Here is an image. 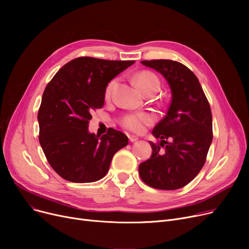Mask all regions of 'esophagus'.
<instances>
[{"label": "esophagus", "instance_id": "1", "mask_svg": "<svg viewBox=\"0 0 249 249\" xmlns=\"http://www.w3.org/2000/svg\"><path fill=\"white\" fill-rule=\"evenodd\" d=\"M138 140V137H136V136H134V135H130L129 136V141L130 142H135V141H137Z\"/></svg>", "mask_w": 249, "mask_h": 249}]
</instances>
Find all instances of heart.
Masks as SVG:
<instances>
[{
    "label": "heart",
    "mask_w": 249,
    "mask_h": 249,
    "mask_svg": "<svg viewBox=\"0 0 249 249\" xmlns=\"http://www.w3.org/2000/svg\"><path fill=\"white\" fill-rule=\"evenodd\" d=\"M137 86L143 93L146 94L150 90H158L160 89V83L159 77L153 72L148 71H141L137 72L134 76ZM116 86V80H112L105 89V98L109 99L112 95V91ZM154 122V117L147 112L131 113L123 116L120 120L121 125L129 131L135 133L142 132L145 126L151 125Z\"/></svg>",
    "instance_id": "1"
}]
</instances>
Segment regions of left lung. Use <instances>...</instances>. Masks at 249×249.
<instances>
[{
    "mask_svg": "<svg viewBox=\"0 0 249 249\" xmlns=\"http://www.w3.org/2000/svg\"><path fill=\"white\" fill-rule=\"evenodd\" d=\"M160 72L172 90L166 115L152 134L150 159L139 164L141 179L151 188L178 190L200 173L213 139L212 113L202 86L186 65L169 59L143 60Z\"/></svg>",
    "mask_w": 249,
    "mask_h": 249,
    "instance_id": "1",
    "label": "left lung"
}]
</instances>
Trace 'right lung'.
<instances>
[{"mask_svg": "<svg viewBox=\"0 0 249 249\" xmlns=\"http://www.w3.org/2000/svg\"><path fill=\"white\" fill-rule=\"evenodd\" d=\"M134 60L77 57L46 86L38 111L39 142L51 167L64 179L93 182L109 171L114 154L128 137L113 128L107 134L89 133L91 112L101 109L105 89Z\"/></svg>", "mask_w": 249, "mask_h": 249, "instance_id": "add662e5", "label": "right lung"}]
</instances>
